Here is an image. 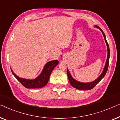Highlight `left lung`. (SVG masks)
<instances>
[{
  "label": "left lung",
  "instance_id": "left-lung-1",
  "mask_svg": "<svg viewBox=\"0 0 120 120\" xmlns=\"http://www.w3.org/2000/svg\"><path fill=\"white\" fill-rule=\"evenodd\" d=\"M94 27L97 28L99 29V30H101V33H103V37L104 38L105 41L106 46H107V49H108L107 58H106L105 64L104 68L103 69L102 73H101V74L100 75V76L98 77L97 79H96L94 81H93L92 82H81L77 81V80L74 79L72 77L71 74H70V73H69V71L68 69H67V75H68V79H69V81L70 85H71L73 87H74L78 90H90L92 89V88H93L97 84H98V83L101 81V80L103 78H104L108 70V65H109V58H110V50H109V44H108V43L107 42V41H106L105 35L104 32H103V31L101 30V28L96 25H94Z\"/></svg>",
  "mask_w": 120,
  "mask_h": 120
}]
</instances>
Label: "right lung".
<instances>
[{"label": "right lung", "instance_id": "add662e5", "mask_svg": "<svg viewBox=\"0 0 120 120\" xmlns=\"http://www.w3.org/2000/svg\"><path fill=\"white\" fill-rule=\"evenodd\" d=\"M58 63L59 62L58 60H54L48 62L44 66L40 74L37 78L34 79H27L19 78L14 73L12 69L11 70L14 76L26 88H40L46 85L50 79L51 72Z\"/></svg>", "mask_w": 120, "mask_h": 120}]
</instances>
